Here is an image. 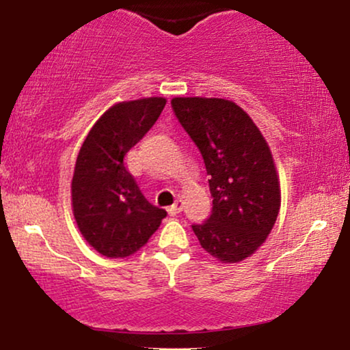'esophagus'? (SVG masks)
I'll list each match as a JSON object with an SVG mask.
<instances>
[{
	"instance_id": "obj_1",
	"label": "esophagus",
	"mask_w": 350,
	"mask_h": 350,
	"mask_svg": "<svg viewBox=\"0 0 350 350\" xmlns=\"http://www.w3.org/2000/svg\"><path fill=\"white\" fill-rule=\"evenodd\" d=\"M182 209H183V202L178 200V201H175L174 204L170 206V208H168V214H170V215H176Z\"/></svg>"
}]
</instances>
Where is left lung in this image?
<instances>
[{"label":"left lung","instance_id":"obj_1","mask_svg":"<svg viewBox=\"0 0 350 350\" xmlns=\"http://www.w3.org/2000/svg\"><path fill=\"white\" fill-rule=\"evenodd\" d=\"M172 109L211 176L213 209L204 222L193 224V232L219 261H243L265 243L279 214V176L269 146L232 100L175 97Z\"/></svg>","mask_w":350,"mask_h":350}]
</instances>
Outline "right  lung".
Masks as SVG:
<instances>
[{
  "mask_svg": "<svg viewBox=\"0 0 350 350\" xmlns=\"http://www.w3.org/2000/svg\"><path fill=\"white\" fill-rule=\"evenodd\" d=\"M165 103L162 97L116 103L97 120L77 154L72 214L88 243L107 258L139 252L167 215L146 200L123 162Z\"/></svg>",
  "mask_w": 350,
  "mask_h": 350,
  "instance_id": "right-lung-1",
  "label": "right lung"
}]
</instances>
